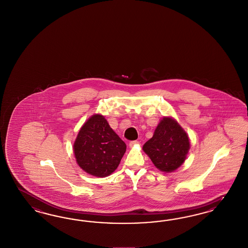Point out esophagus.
I'll return each instance as SVG.
<instances>
[{"mask_svg": "<svg viewBox=\"0 0 248 248\" xmlns=\"http://www.w3.org/2000/svg\"><path fill=\"white\" fill-rule=\"evenodd\" d=\"M138 143H139L138 141H131V142L129 143V146H130V147H134L135 145H138Z\"/></svg>", "mask_w": 248, "mask_h": 248, "instance_id": "obj_1", "label": "esophagus"}]
</instances>
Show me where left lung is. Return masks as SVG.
Masks as SVG:
<instances>
[{
  "label": "left lung",
  "mask_w": 248,
  "mask_h": 248,
  "mask_svg": "<svg viewBox=\"0 0 248 248\" xmlns=\"http://www.w3.org/2000/svg\"><path fill=\"white\" fill-rule=\"evenodd\" d=\"M190 149L186 131L172 117H164L158 124L143 150L160 171L171 173L184 164Z\"/></svg>",
  "instance_id": "left-lung-1"
}]
</instances>
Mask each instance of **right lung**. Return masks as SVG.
I'll return each mask as SVG.
<instances>
[{"label":"right lung","instance_id":"add662e5","mask_svg":"<svg viewBox=\"0 0 248 248\" xmlns=\"http://www.w3.org/2000/svg\"><path fill=\"white\" fill-rule=\"evenodd\" d=\"M125 151L126 144L102 114H93L83 124L74 143L77 164L97 177L113 173Z\"/></svg>","mask_w":248,"mask_h":248}]
</instances>
